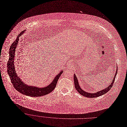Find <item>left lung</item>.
Returning <instances> with one entry per match:
<instances>
[{
  "label": "left lung",
  "instance_id": "obj_1",
  "mask_svg": "<svg viewBox=\"0 0 127 127\" xmlns=\"http://www.w3.org/2000/svg\"><path fill=\"white\" fill-rule=\"evenodd\" d=\"M117 70L116 71V73H115V75L114 76V78H113V79L112 80V82L111 84V85H110L107 88L102 90V91H100L99 92H97L96 93H88L86 92L85 91H84L83 90H82L81 89V88L80 87L79 84V82H78V79L76 77V75L74 74V76H73V81H74V86H75V88L77 90V91L82 95L85 96L86 97H98L99 96L102 95L106 93H107V92H108L110 89L112 88L113 87V85L114 83L116 77V74L117 73V71H118V67L117 68Z\"/></svg>",
  "mask_w": 127,
  "mask_h": 127
}]
</instances>
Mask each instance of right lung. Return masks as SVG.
<instances>
[{"instance_id":"1","label":"right lung","mask_w":127,"mask_h":127,"mask_svg":"<svg viewBox=\"0 0 127 127\" xmlns=\"http://www.w3.org/2000/svg\"><path fill=\"white\" fill-rule=\"evenodd\" d=\"M25 31H23L19 34L16 40L12 43L10 47L9 52V57L7 65V72L14 88L19 93L26 95L32 97L43 96L52 92L55 89L58 80L63 71V70L61 71L60 73L57 74L51 83L47 86L43 88H38L37 87L28 86L27 84H25V83L21 81L15 71L14 61L15 51L19 41V37Z\"/></svg>"}]
</instances>
